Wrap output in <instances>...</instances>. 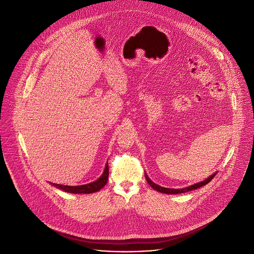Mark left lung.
Wrapping results in <instances>:
<instances>
[{
  "instance_id": "1",
  "label": "left lung",
  "mask_w": 254,
  "mask_h": 254,
  "mask_svg": "<svg viewBox=\"0 0 254 254\" xmlns=\"http://www.w3.org/2000/svg\"><path fill=\"white\" fill-rule=\"evenodd\" d=\"M215 175H216V173H214L213 175H211L209 178H207L206 180H204V181H201V182H199V183H196V184H194V185H191V186H189V187H186V188H182V189H171V188H164V187H162V186H160V185H157V184H155L153 181L148 177V175L146 174V180H147V182L149 183V185L154 189V190H156V191H158V192H161V193H165V194H181V193H186V192H189V191H192V190H196V189H198V188H201L202 186H205V185H207L210 181L215 177Z\"/></svg>"
}]
</instances>
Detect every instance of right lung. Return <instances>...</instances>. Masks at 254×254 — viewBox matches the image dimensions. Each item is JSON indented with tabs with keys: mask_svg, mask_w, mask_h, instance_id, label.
Segmentation results:
<instances>
[{
	"mask_svg": "<svg viewBox=\"0 0 254 254\" xmlns=\"http://www.w3.org/2000/svg\"><path fill=\"white\" fill-rule=\"evenodd\" d=\"M108 180V164L106 163L104 171L102 175L100 176L99 179L89 184L85 185H80V186H65V185H60V184H55V183H50L52 186L61 189L67 193H72V194H90L99 191L101 188L105 186Z\"/></svg>",
	"mask_w": 254,
	"mask_h": 254,
	"instance_id": "obj_1",
	"label": "right lung"
}]
</instances>
